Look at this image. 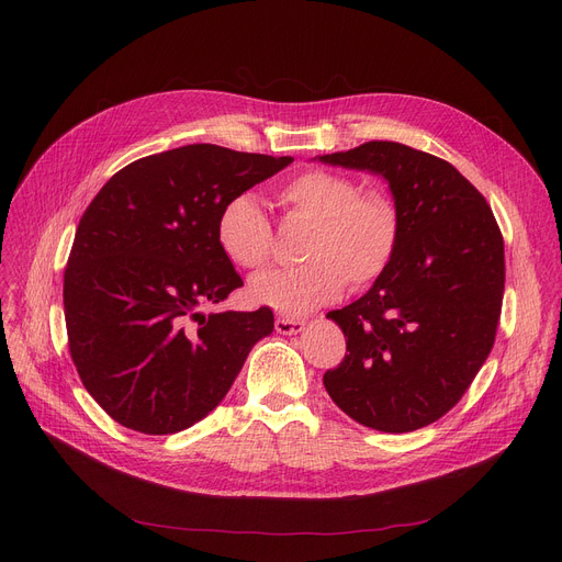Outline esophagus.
<instances>
[{
  "mask_svg": "<svg viewBox=\"0 0 562 562\" xmlns=\"http://www.w3.org/2000/svg\"><path fill=\"white\" fill-rule=\"evenodd\" d=\"M307 323L301 318H286V316H278L276 318V330L280 335H299L305 330Z\"/></svg>",
  "mask_w": 562,
  "mask_h": 562,
  "instance_id": "34e87169",
  "label": "esophagus"
}]
</instances>
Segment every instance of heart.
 <instances>
[{"mask_svg": "<svg viewBox=\"0 0 562 562\" xmlns=\"http://www.w3.org/2000/svg\"><path fill=\"white\" fill-rule=\"evenodd\" d=\"M293 216L312 223L303 244V266L266 271L250 282L255 303L280 314L303 316L352 289L375 282L392 263L401 239L394 198L344 172L305 170L280 189ZM223 252L244 269H261L273 255V225L252 193L229 198L218 214Z\"/></svg>", "mask_w": 562, "mask_h": 562, "instance_id": "1", "label": "heart"}]
</instances>
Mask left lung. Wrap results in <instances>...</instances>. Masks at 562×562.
I'll use <instances>...</instances> for the list:
<instances>
[{
	"instance_id": "obj_1",
	"label": "left lung",
	"mask_w": 562,
	"mask_h": 562,
	"mask_svg": "<svg viewBox=\"0 0 562 562\" xmlns=\"http://www.w3.org/2000/svg\"><path fill=\"white\" fill-rule=\"evenodd\" d=\"M318 161L382 175L401 214L387 271L360 301L328 312L348 352L323 385L367 428H424L462 398L494 346L504 236L479 189L435 155L369 140Z\"/></svg>"
}]
</instances>
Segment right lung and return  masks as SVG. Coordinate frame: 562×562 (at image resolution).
<instances>
[{"instance_id": "1", "label": "right lung", "mask_w": 562, "mask_h": 562, "mask_svg": "<svg viewBox=\"0 0 562 562\" xmlns=\"http://www.w3.org/2000/svg\"><path fill=\"white\" fill-rule=\"evenodd\" d=\"M291 157L195 143L117 170L75 232L64 276L70 356L98 405L145 435L180 432L225 398L273 312L202 310L244 286L223 252V204Z\"/></svg>"}]
</instances>
